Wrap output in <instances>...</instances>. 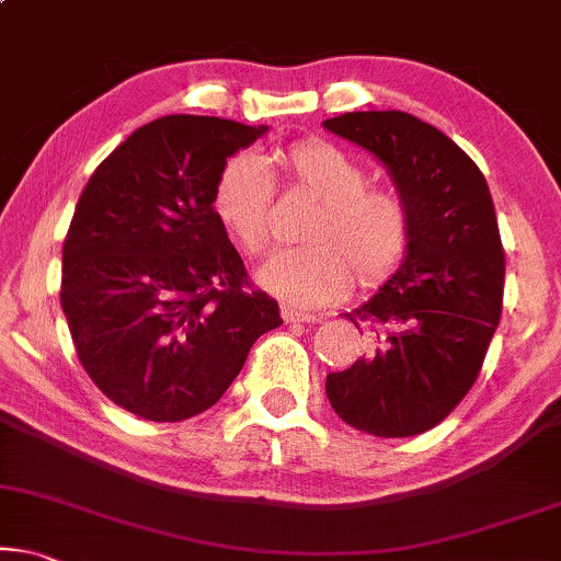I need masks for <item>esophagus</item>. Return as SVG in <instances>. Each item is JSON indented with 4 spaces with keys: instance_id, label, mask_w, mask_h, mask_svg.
<instances>
[{
    "instance_id": "obj_1",
    "label": "esophagus",
    "mask_w": 561,
    "mask_h": 561,
    "mask_svg": "<svg viewBox=\"0 0 561 561\" xmlns=\"http://www.w3.org/2000/svg\"><path fill=\"white\" fill-rule=\"evenodd\" d=\"M282 318H285V323H316V316H310V312H302V310H295V308H282Z\"/></svg>"
}]
</instances>
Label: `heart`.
Instances as JSON below:
<instances>
[{
  "instance_id": "obj_1",
  "label": "heart",
  "mask_w": 561,
  "mask_h": 561,
  "mask_svg": "<svg viewBox=\"0 0 561 561\" xmlns=\"http://www.w3.org/2000/svg\"><path fill=\"white\" fill-rule=\"evenodd\" d=\"M289 190L318 199L302 238L308 243L276 251L259 268V285L297 308H318L351 285H377L405 259L413 210L392 186H369L367 169L343 148L308 138L268 156ZM274 176L253 153L222 163L213 186L215 218L245 256L272 243Z\"/></svg>"
}]
</instances>
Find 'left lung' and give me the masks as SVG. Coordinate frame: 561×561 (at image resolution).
I'll return each instance as SVG.
<instances>
[{
    "label": "left lung",
    "instance_id": "obj_1",
    "mask_svg": "<svg viewBox=\"0 0 561 561\" xmlns=\"http://www.w3.org/2000/svg\"><path fill=\"white\" fill-rule=\"evenodd\" d=\"M325 128L367 148L413 210L405 261L351 323L371 356L325 379L335 415L379 438L438 425L480 377L503 312L505 251L477 163L449 136L400 110L346 112Z\"/></svg>",
    "mask_w": 561,
    "mask_h": 561
}]
</instances>
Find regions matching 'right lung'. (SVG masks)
<instances>
[{"mask_svg":"<svg viewBox=\"0 0 561 561\" xmlns=\"http://www.w3.org/2000/svg\"><path fill=\"white\" fill-rule=\"evenodd\" d=\"M264 125L167 115L125 138L81 192L64 241L61 308L107 400L156 423L205 413L279 305L245 274L213 210L222 163Z\"/></svg>","mask_w":561,"mask_h":561,"instance_id":"obj_1","label":"right lung"}]
</instances>
